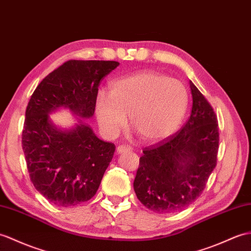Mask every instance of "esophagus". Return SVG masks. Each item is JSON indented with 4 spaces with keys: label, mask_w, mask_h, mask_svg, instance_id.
I'll list each match as a JSON object with an SVG mask.
<instances>
[{
    "label": "esophagus",
    "mask_w": 251,
    "mask_h": 251,
    "mask_svg": "<svg viewBox=\"0 0 251 251\" xmlns=\"http://www.w3.org/2000/svg\"><path fill=\"white\" fill-rule=\"evenodd\" d=\"M131 148L128 147V145H119L118 148H116V152L119 154L121 153H124V152H130Z\"/></svg>",
    "instance_id": "1"
}]
</instances>
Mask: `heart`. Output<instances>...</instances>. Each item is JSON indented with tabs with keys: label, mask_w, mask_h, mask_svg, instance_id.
I'll return each instance as SVG.
<instances>
[{
	"label": "heart",
	"mask_w": 251,
	"mask_h": 251,
	"mask_svg": "<svg viewBox=\"0 0 251 251\" xmlns=\"http://www.w3.org/2000/svg\"><path fill=\"white\" fill-rule=\"evenodd\" d=\"M188 108V92L176 79L156 72H141L114 80L108 95L95 101L97 123L107 137H115L128 122L147 142L171 136Z\"/></svg>",
	"instance_id": "obj_1"
}]
</instances>
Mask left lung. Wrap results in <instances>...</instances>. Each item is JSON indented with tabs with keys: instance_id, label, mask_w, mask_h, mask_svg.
Here are the masks:
<instances>
[{
	"instance_id": "1",
	"label": "left lung",
	"mask_w": 251,
	"mask_h": 251,
	"mask_svg": "<svg viewBox=\"0 0 251 251\" xmlns=\"http://www.w3.org/2000/svg\"><path fill=\"white\" fill-rule=\"evenodd\" d=\"M189 85L192 108L187 123L173 136L143 150L133 182L140 202L158 214L182 211L194 203L216 167V114L191 81Z\"/></svg>"
}]
</instances>
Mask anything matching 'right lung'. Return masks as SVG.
<instances>
[{"label": "right lung", "mask_w": 251, "mask_h": 251, "mask_svg": "<svg viewBox=\"0 0 251 251\" xmlns=\"http://www.w3.org/2000/svg\"><path fill=\"white\" fill-rule=\"evenodd\" d=\"M119 65L115 61H67L31 96L22 149L34 187L52 204L69 207L92 199L112 160L115 145L97 138L83 120L94 115L100 80ZM60 108H68L78 123L57 127L49 114Z\"/></svg>", "instance_id": "right-lung-1"}]
</instances>
